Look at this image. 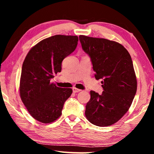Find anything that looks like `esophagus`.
<instances>
[{"label":"esophagus","instance_id":"obj_1","mask_svg":"<svg viewBox=\"0 0 154 154\" xmlns=\"http://www.w3.org/2000/svg\"><path fill=\"white\" fill-rule=\"evenodd\" d=\"M72 91H73L74 93H77L79 92H81L82 90H81L80 89H77V88H72Z\"/></svg>","mask_w":154,"mask_h":154}]
</instances>
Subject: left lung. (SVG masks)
Instances as JSON below:
<instances>
[{
	"label": "left lung",
	"mask_w": 154,
	"mask_h": 154,
	"mask_svg": "<svg viewBox=\"0 0 154 154\" xmlns=\"http://www.w3.org/2000/svg\"><path fill=\"white\" fill-rule=\"evenodd\" d=\"M82 49L90 56L96 79H103L102 94L90 91L85 115L90 123L109 126L128 111L137 92L132 58L124 47L106 38L80 35Z\"/></svg>",
	"instance_id": "1"
}]
</instances>
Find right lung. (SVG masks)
I'll use <instances>...</instances> for the list:
<instances>
[{
    "instance_id": "obj_1",
    "label": "right lung",
    "mask_w": 154,
    "mask_h": 154,
    "mask_svg": "<svg viewBox=\"0 0 154 154\" xmlns=\"http://www.w3.org/2000/svg\"><path fill=\"white\" fill-rule=\"evenodd\" d=\"M77 36L54 35L31 48L22 64L20 94L34 119L44 124L56 121L71 88L57 87L50 80L61 72L62 62L76 49Z\"/></svg>"
}]
</instances>
